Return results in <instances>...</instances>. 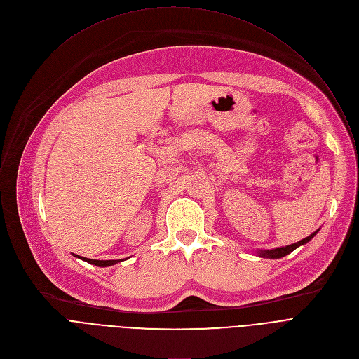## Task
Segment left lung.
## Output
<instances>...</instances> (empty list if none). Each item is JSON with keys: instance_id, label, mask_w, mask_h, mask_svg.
I'll return each instance as SVG.
<instances>
[{"instance_id": "8db88e82", "label": "left lung", "mask_w": 359, "mask_h": 359, "mask_svg": "<svg viewBox=\"0 0 359 359\" xmlns=\"http://www.w3.org/2000/svg\"><path fill=\"white\" fill-rule=\"evenodd\" d=\"M318 233V230L317 231H314L311 236H309V237H305V238H302L301 241H298V243H294V244H291V245H285V247H278V248H273V250H262L259 254H260V257H267V259H281V257H284V255H287V254H290L291 251H294L297 247H299L301 244H305L306 241H310L316 234Z\"/></svg>"}]
</instances>
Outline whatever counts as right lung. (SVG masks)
Segmentation results:
<instances>
[{
    "label": "right lung",
    "mask_w": 359,
    "mask_h": 359,
    "mask_svg": "<svg viewBox=\"0 0 359 359\" xmlns=\"http://www.w3.org/2000/svg\"><path fill=\"white\" fill-rule=\"evenodd\" d=\"M82 259V257H81ZM86 263L95 264L97 267H108V266H114L116 263H119L121 260H90V259H83Z\"/></svg>",
    "instance_id": "obj_1"
}]
</instances>
